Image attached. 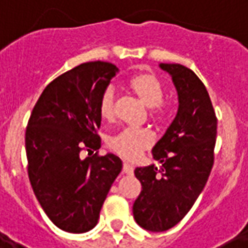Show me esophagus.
<instances>
[{
  "mask_svg": "<svg viewBox=\"0 0 248 248\" xmlns=\"http://www.w3.org/2000/svg\"><path fill=\"white\" fill-rule=\"evenodd\" d=\"M124 174H127V175H133V172H134V167L129 165V163H124Z\"/></svg>",
  "mask_w": 248,
  "mask_h": 248,
  "instance_id": "esophagus-1",
  "label": "esophagus"
}]
</instances>
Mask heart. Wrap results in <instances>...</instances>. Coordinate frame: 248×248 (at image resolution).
<instances>
[{
    "instance_id": "1",
    "label": "heart",
    "mask_w": 248,
    "mask_h": 248,
    "mask_svg": "<svg viewBox=\"0 0 248 248\" xmlns=\"http://www.w3.org/2000/svg\"><path fill=\"white\" fill-rule=\"evenodd\" d=\"M130 92L150 110V117L155 122H162L167 117V108L163 105L165 89L162 82L151 73H140L127 82ZM98 110L101 118L113 121L115 117V93L113 87H106L99 98ZM154 143V135L149 130H124L108 140V147L126 161L137 158Z\"/></svg>"
}]
</instances>
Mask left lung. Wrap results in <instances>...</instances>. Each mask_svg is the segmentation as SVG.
<instances>
[{
    "label": "left lung",
    "instance_id": "8db88e82",
    "mask_svg": "<svg viewBox=\"0 0 248 248\" xmlns=\"http://www.w3.org/2000/svg\"><path fill=\"white\" fill-rule=\"evenodd\" d=\"M171 76L178 94V111L166 133L153 147L161 163L137 167L142 185L133 214L142 229L161 232L178 224L206 186L214 165L217 117L206 87L188 67L159 63Z\"/></svg>",
    "mask_w": 248,
    "mask_h": 248
}]
</instances>
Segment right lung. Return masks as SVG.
I'll list each match as a JSON object with an SVG mask.
<instances>
[{
	"label": "right lung",
	"mask_w": 248,
	"mask_h": 248,
	"mask_svg": "<svg viewBox=\"0 0 248 248\" xmlns=\"http://www.w3.org/2000/svg\"><path fill=\"white\" fill-rule=\"evenodd\" d=\"M118 67L86 62L50 82L31 111L25 146L35 197L58 229L81 234L95 227L110 187L122 170L114 154L81 158L98 150V103Z\"/></svg>",
	"instance_id": "add662e5"
}]
</instances>
